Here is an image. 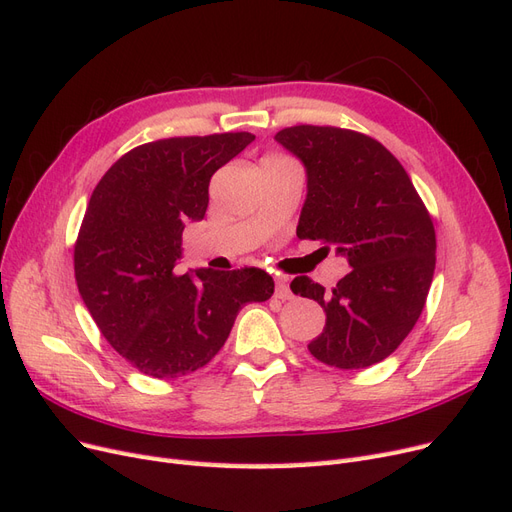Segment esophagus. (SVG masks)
<instances>
[{"label":"esophagus","instance_id":"34e87169","mask_svg":"<svg viewBox=\"0 0 512 512\" xmlns=\"http://www.w3.org/2000/svg\"><path fill=\"white\" fill-rule=\"evenodd\" d=\"M275 297L282 299V301L292 299V290H290V286H288L286 277H277V280H275Z\"/></svg>","mask_w":512,"mask_h":512}]
</instances>
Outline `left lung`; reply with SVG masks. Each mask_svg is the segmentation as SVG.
I'll return each instance as SVG.
<instances>
[{"label": "left lung", "instance_id": "left-lung-1", "mask_svg": "<svg viewBox=\"0 0 512 512\" xmlns=\"http://www.w3.org/2000/svg\"><path fill=\"white\" fill-rule=\"evenodd\" d=\"M275 141L305 166L307 196L299 239L333 247L352 271L333 290L294 277V294L327 314L307 350L337 369L380 363L421 316L436 269V230L408 173L365 134L331 126H294Z\"/></svg>", "mask_w": 512, "mask_h": 512}]
</instances>
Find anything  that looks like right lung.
<instances>
[{"label": "right lung", "instance_id": "obj_1", "mask_svg": "<svg viewBox=\"0 0 512 512\" xmlns=\"http://www.w3.org/2000/svg\"><path fill=\"white\" fill-rule=\"evenodd\" d=\"M254 141L250 132L162 138L128 151L96 185L74 245V275L98 329L151 378L205 367L239 309L271 299L256 267L179 275L185 224L200 222L209 181Z\"/></svg>", "mask_w": 512, "mask_h": 512}]
</instances>
